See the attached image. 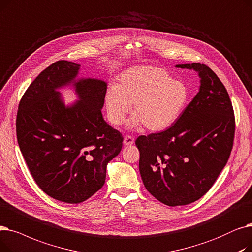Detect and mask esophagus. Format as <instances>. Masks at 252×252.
I'll use <instances>...</instances> for the list:
<instances>
[{
    "mask_svg": "<svg viewBox=\"0 0 252 252\" xmlns=\"http://www.w3.org/2000/svg\"><path fill=\"white\" fill-rule=\"evenodd\" d=\"M133 143H134V137L130 136V135H126L124 137V145L125 146H131V145H133Z\"/></svg>",
    "mask_w": 252,
    "mask_h": 252,
    "instance_id": "esophagus-1",
    "label": "esophagus"
}]
</instances>
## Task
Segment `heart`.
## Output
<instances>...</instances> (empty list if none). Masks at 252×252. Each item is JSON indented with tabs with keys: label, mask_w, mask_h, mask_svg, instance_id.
Wrapping results in <instances>:
<instances>
[{
	"label": "heart",
	"mask_w": 252,
	"mask_h": 252,
	"mask_svg": "<svg viewBox=\"0 0 252 252\" xmlns=\"http://www.w3.org/2000/svg\"><path fill=\"white\" fill-rule=\"evenodd\" d=\"M189 89L173 80L164 68L141 65L130 67L105 93V106L112 124L124 123L133 103L131 126L160 131L172 125L189 100Z\"/></svg>",
	"instance_id": "heart-1"
}]
</instances>
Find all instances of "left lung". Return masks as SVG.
Wrapping results in <instances>:
<instances>
[{"label":"left lung","instance_id":"left-lung-1","mask_svg":"<svg viewBox=\"0 0 252 252\" xmlns=\"http://www.w3.org/2000/svg\"><path fill=\"white\" fill-rule=\"evenodd\" d=\"M176 67L198 71L199 92L171 127L135 140L143 185L172 207L207 193L230 158L235 136L233 105L214 71L201 63Z\"/></svg>","mask_w":252,"mask_h":252}]
</instances>
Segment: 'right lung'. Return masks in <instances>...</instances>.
Wrapping results in <instances>:
<instances>
[{
    "label": "right lung",
    "instance_id": "right-lung-1",
    "mask_svg": "<svg viewBox=\"0 0 252 252\" xmlns=\"http://www.w3.org/2000/svg\"><path fill=\"white\" fill-rule=\"evenodd\" d=\"M80 64L58 61L35 78L20 99L16 135L35 184L69 204L86 201L105 182L106 165L123 136L101 114L106 83L76 80ZM73 82L80 101L65 107L57 90Z\"/></svg>",
    "mask_w": 252,
    "mask_h": 252
}]
</instances>
